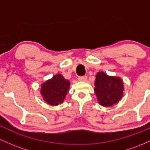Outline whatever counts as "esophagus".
Listing matches in <instances>:
<instances>
[{
  "instance_id": "1",
  "label": "esophagus",
  "mask_w": 150,
  "mask_h": 150,
  "mask_svg": "<svg viewBox=\"0 0 150 150\" xmlns=\"http://www.w3.org/2000/svg\"><path fill=\"white\" fill-rule=\"evenodd\" d=\"M87 79V76H80L78 77V80L80 81H86Z\"/></svg>"
}]
</instances>
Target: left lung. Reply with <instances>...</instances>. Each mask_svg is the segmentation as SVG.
Instances as JSON below:
<instances>
[{"label": "left lung", "mask_w": 150, "mask_h": 150, "mask_svg": "<svg viewBox=\"0 0 150 150\" xmlns=\"http://www.w3.org/2000/svg\"><path fill=\"white\" fill-rule=\"evenodd\" d=\"M94 85V92L101 106H113L123 97V83L119 77L108 76L103 72L98 73Z\"/></svg>", "instance_id": "1"}]
</instances>
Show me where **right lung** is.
<instances>
[{
    "label": "right lung",
    "instance_id": "1",
    "mask_svg": "<svg viewBox=\"0 0 150 150\" xmlns=\"http://www.w3.org/2000/svg\"><path fill=\"white\" fill-rule=\"evenodd\" d=\"M69 87V81L58 74L43 84L41 92L44 100L53 106L61 104L64 101Z\"/></svg>",
    "mask_w": 150,
    "mask_h": 150
}]
</instances>
